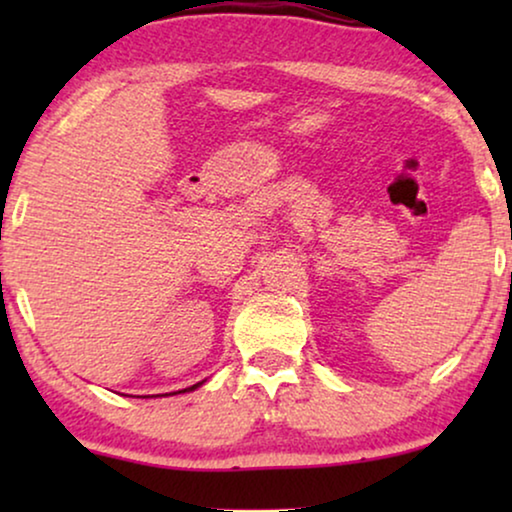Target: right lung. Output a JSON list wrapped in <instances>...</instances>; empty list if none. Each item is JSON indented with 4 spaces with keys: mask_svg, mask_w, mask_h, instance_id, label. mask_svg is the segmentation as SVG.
<instances>
[{
    "mask_svg": "<svg viewBox=\"0 0 512 512\" xmlns=\"http://www.w3.org/2000/svg\"><path fill=\"white\" fill-rule=\"evenodd\" d=\"M200 384V382H198ZM198 384H193V387H188V389H184V391H193V389H198ZM179 394H181V391H179Z\"/></svg>",
    "mask_w": 512,
    "mask_h": 512,
    "instance_id": "1",
    "label": "right lung"
}]
</instances>
